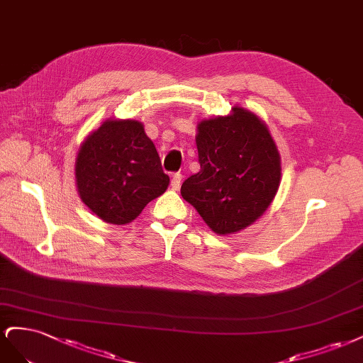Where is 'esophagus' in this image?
I'll list each match as a JSON object with an SVG mask.
<instances>
[{
  "mask_svg": "<svg viewBox=\"0 0 363 363\" xmlns=\"http://www.w3.org/2000/svg\"><path fill=\"white\" fill-rule=\"evenodd\" d=\"M181 182H182V174L181 173H174L172 178V189L173 190H179L181 189Z\"/></svg>",
  "mask_w": 363,
  "mask_h": 363,
  "instance_id": "esophagus-1",
  "label": "esophagus"
}]
</instances>
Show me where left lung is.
<instances>
[{
  "label": "left lung",
  "instance_id": "left-lung-1",
  "mask_svg": "<svg viewBox=\"0 0 363 363\" xmlns=\"http://www.w3.org/2000/svg\"><path fill=\"white\" fill-rule=\"evenodd\" d=\"M201 172L181 194L217 235L253 225L272 205L282 178L280 154L264 121L242 107L197 123Z\"/></svg>",
  "mask_w": 363,
  "mask_h": 363
}]
</instances>
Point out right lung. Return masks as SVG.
Listing matches in <instances>:
<instances>
[{"mask_svg":"<svg viewBox=\"0 0 363 363\" xmlns=\"http://www.w3.org/2000/svg\"><path fill=\"white\" fill-rule=\"evenodd\" d=\"M154 142L142 122L111 118L81 143L75 184L83 203L105 223L126 225L167 190Z\"/></svg>","mask_w":363,"mask_h":363,"instance_id":"1","label":"right lung"}]
</instances>
